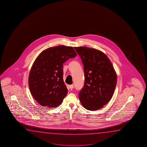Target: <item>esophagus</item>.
<instances>
[{
    "mask_svg": "<svg viewBox=\"0 0 147 147\" xmlns=\"http://www.w3.org/2000/svg\"><path fill=\"white\" fill-rule=\"evenodd\" d=\"M69 88H70L71 89H72L74 88V84L70 85V86H69Z\"/></svg>",
    "mask_w": 147,
    "mask_h": 147,
    "instance_id": "34e87169",
    "label": "esophagus"
}]
</instances>
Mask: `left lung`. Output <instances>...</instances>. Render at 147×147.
Returning a JSON list of instances; mask_svg holds the SVG:
<instances>
[{
    "instance_id": "obj_1",
    "label": "left lung",
    "mask_w": 147,
    "mask_h": 147,
    "mask_svg": "<svg viewBox=\"0 0 147 147\" xmlns=\"http://www.w3.org/2000/svg\"><path fill=\"white\" fill-rule=\"evenodd\" d=\"M84 65V82L79 93L86 109L101 108L113 97L117 78L113 64L100 50L87 47H74Z\"/></svg>"
}]
</instances>
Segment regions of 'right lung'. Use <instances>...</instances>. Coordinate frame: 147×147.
<instances>
[{"instance_id":"right-lung-1","label":"right lung","mask_w":147,"mask_h":147,"mask_svg":"<svg viewBox=\"0 0 147 147\" xmlns=\"http://www.w3.org/2000/svg\"><path fill=\"white\" fill-rule=\"evenodd\" d=\"M77 53L72 47L58 46L44 50L35 60L28 84L31 94L42 107L55 108L68 93L63 80V63Z\"/></svg>"}]
</instances>
